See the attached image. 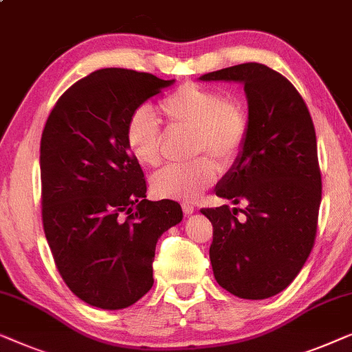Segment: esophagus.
<instances>
[{"mask_svg":"<svg viewBox=\"0 0 352 352\" xmlns=\"http://www.w3.org/2000/svg\"><path fill=\"white\" fill-rule=\"evenodd\" d=\"M182 209H183V214H185V215H192V214H195V206L188 204V202H183Z\"/></svg>","mask_w":352,"mask_h":352,"instance_id":"obj_1","label":"esophagus"}]
</instances>
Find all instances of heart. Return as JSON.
Returning <instances> with one entry per match:
<instances>
[{"mask_svg": "<svg viewBox=\"0 0 352 352\" xmlns=\"http://www.w3.org/2000/svg\"><path fill=\"white\" fill-rule=\"evenodd\" d=\"M160 110L172 131L191 132V155H209L219 166L236 160L249 133V120L239 103L212 89L185 84L161 102ZM162 133L146 107L137 108L126 124V146L138 164L157 166ZM217 169L209 160L186 166H167L151 177L157 197L195 201L215 182Z\"/></svg>", "mask_w": 352, "mask_h": 352, "instance_id": "heart-1", "label": "heart"}]
</instances>
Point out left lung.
<instances>
[{
    "label": "left lung",
    "mask_w": 352,
    "mask_h": 352,
    "mask_svg": "<svg viewBox=\"0 0 352 352\" xmlns=\"http://www.w3.org/2000/svg\"><path fill=\"white\" fill-rule=\"evenodd\" d=\"M199 81L244 84L249 133L231 169L217 183L226 204L202 209L214 226L209 255L215 280L244 300H265L290 285L308 260L318 230L322 182L308 107L280 73L242 63Z\"/></svg>",
    "instance_id": "left-lung-1"
}]
</instances>
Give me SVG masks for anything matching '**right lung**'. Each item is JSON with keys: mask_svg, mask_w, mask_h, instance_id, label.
<instances>
[{"mask_svg": "<svg viewBox=\"0 0 352 352\" xmlns=\"http://www.w3.org/2000/svg\"><path fill=\"white\" fill-rule=\"evenodd\" d=\"M174 82L103 68L73 84L44 126V234L62 279L96 308H127L151 289L156 242L183 219L178 202L145 199V177L126 146L132 113Z\"/></svg>", "mask_w": 352, "mask_h": 352, "instance_id": "right-lung-1", "label": "right lung"}]
</instances>
